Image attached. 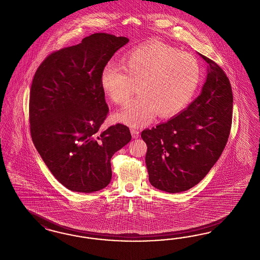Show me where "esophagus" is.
Listing matches in <instances>:
<instances>
[{"mask_svg":"<svg viewBox=\"0 0 260 260\" xmlns=\"http://www.w3.org/2000/svg\"><path fill=\"white\" fill-rule=\"evenodd\" d=\"M131 134H132V135H133V137L134 138H138L139 136H140V135H139V132L137 131V129H135V128H131Z\"/></svg>","mask_w":260,"mask_h":260,"instance_id":"34e87169","label":"esophagus"}]
</instances>
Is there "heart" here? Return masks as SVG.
Here are the masks:
<instances>
[{"label": "heart", "mask_w": 260, "mask_h": 260, "mask_svg": "<svg viewBox=\"0 0 260 260\" xmlns=\"http://www.w3.org/2000/svg\"><path fill=\"white\" fill-rule=\"evenodd\" d=\"M201 80V67L189 53L161 42L141 45L125 55L122 67L106 64L100 83L116 104L126 103L136 92L139 96L115 115L131 126L148 124L156 113L168 118L181 111L191 100Z\"/></svg>", "instance_id": "b5f03b06"}]
</instances>
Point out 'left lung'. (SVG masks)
I'll return each mask as SVG.
<instances>
[{"label": "left lung", "mask_w": 260, "mask_h": 260, "mask_svg": "<svg viewBox=\"0 0 260 260\" xmlns=\"http://www.w3.org/2000/svg\"><path fill=\"white\" fill-rule=\"evenodd\" d=\"M198 54L208 68L200 94L176 117L141 133L149 181L170 193L187 190L207 175L226 145L232 124L229 77L217 62Z\"/></svg>", "instance_id": "obj_1"}]
</instances>
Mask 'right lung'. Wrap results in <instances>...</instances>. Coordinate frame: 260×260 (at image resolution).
Listing matches in <instances>:
<instances>
[{"label":"right lung","instance_id":"right-lung-1","mask_svg":"<svg viewBox=\"0 0 260 260\" xmlns=\"http://www.w3.org/2000/svg\"><path fill=\"white\" fill-rule=\"evenodd\" d=\"M125 37L96 32L48 55L35 73L29 103L31 140L62 186L93 192L111 180V157L127 144L129 128L101 126L108 114L101 73Z\"/></svg>","mask_w":260,"mask_h":260}]
</instances>
